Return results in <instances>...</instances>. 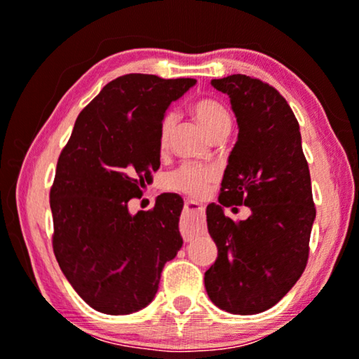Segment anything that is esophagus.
Wrapping results in <instances>:
<instances>
[{
    "mask_svg": "<svg viewBox=\"0 0 359 359\" xmlns=\"http://www.w3.org/2000/svg\"><path fill=\"white\" fill-rule=\"evenodd\" d=\"M204 208L198 201H186L184 203V214L181 219V235L186 242L193 240L196 235H199L204 230L203 224Z\"/></svg>",
    "mask_w": 359,
    "mask_h": 359,
    "instance_id": "1",
    "label": "esophagus"
}]
</instances>
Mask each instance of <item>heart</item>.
Listing matches in <instances>:
<instances>
[{
  "instance_id": "obj_1",
  "label": "heart",
  "mask_w": 359,
  "mask_h": 359,
  "mask_svg": "<svg viewBox=\"0 0 359 359\" xmlns=\"http://www.w3.org/2000/svg\"><path fill=\"white\" fill-rule=\"evenodd\" d=\"M193 114L203 129L212 137L220 130H230L232 127V117H230L229 111L225 109L224 104L219 101L210 100H201L193 104ZM171 130V117L161 122L160 127V144L165 145L168 140ZM217 178V171L209 166H201L194 163H184L181 165L178 170H175L168 178H166V186L170 189L180 191V193H186L189 196H201L208 191L209 183Z\"/></svg>"
}]
</instances>
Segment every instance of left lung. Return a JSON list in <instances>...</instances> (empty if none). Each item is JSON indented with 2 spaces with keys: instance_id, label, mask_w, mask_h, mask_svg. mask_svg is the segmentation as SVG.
Segmentation results:
<instances>
[{
  "instance_id": "1",
  "label": "left lung",
  "mask_w": 359,
  "mask_h": 359,
  "mask_svg": "<svg viewBox=\"0 0 359 359\" xmlns=\"http://www.w3.org/2000/svg\"><path fill=\"white\" fill-rule=\"evenodd\" d=\"M210 85L230 97L238 137L219 204L205 210L217 259L204 284L219 309L253 316L281 301L306 269L316 220L311 173L299 122L273 86L247 75ZM233 203L250 208L248 219L233 223L224 215Z\"/></svg>"
}]
</instances>
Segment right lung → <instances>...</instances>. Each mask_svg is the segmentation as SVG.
Segmentation results:
<instances>
[{
  "mask_svg": "<svg viewBox=\"0 0 359 359\" xmlns=\"http://www.w3.org/2000/svg\"><path fill=\"white\" fill-rule=\"evenodd\" d=\"M196 85L130 73L80 112L50 189L53 253L88 306L127 316L149 306L166 262L183 247V199L161 194L151 210L129 201L160 168V127L170 104Z\"/></svg>",
  "mask_w": 359,
  "mask_h": 359,
  "instance_id": "right-lung-1",
  "label": "right lung"
}]
</instances>
